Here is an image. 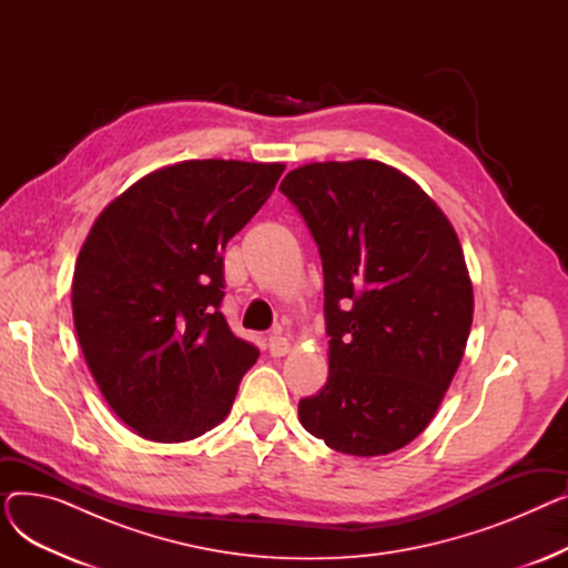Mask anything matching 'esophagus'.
Returning a JSON list of instances; mask_svg holds the SVG:
<instances>
[{
    "label": "esophagus",
    "instance_id": "1",
    "mask_svg": "<svg viewBox=\"0 0 568 568\" xmlns=\"http://www.w3.org/2000/svg\"><path fill=\"white\" fill-rule=\"evenodd\" d=\"M266 341H268V352H272V356H283V354H287L290 341H287L285 334H283V326H274L272 334H268Z\"/></svg>",
    "mask_w": 568,
    "mask_h": 568
}]
</instances>
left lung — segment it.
I'll return each instance as SVG.
<instances>
[{"mask_svg":"<svg viewBox=\"0 0 568 568\" xmlns=\"http://www.w3.org/2000/svg\"><path fill=\"white\" fill-rule=\"evenodd\" d=\"M281 193L324 274L329 377L300 400L302 426L343 454H392L424 433L463 359L474 296L458 236L377 161L302 165Z\"/></svg>","mask_w":568,"mask_h":568,"instance_id":"8db88e82","label":"left lung"}]
</instances>
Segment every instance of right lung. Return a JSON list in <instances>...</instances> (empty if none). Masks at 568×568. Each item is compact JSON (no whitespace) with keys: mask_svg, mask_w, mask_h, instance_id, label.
Instances as JSON below:
<instances>
[{"mask_svg":"<svg viewBox=\"0 0 568 568\" xmlns=\"http://www.w3.org/2000/svg\"><path fill=\"white\" fill-rule=\"evenodd\" d=\"M281 163L184 161L110 202L78 255L75 334L114 414L154 442L219 426L260 349L221 304L223 251L276 189Z\"/></svg>","mask_w":568,"mask_h":568,"instance_id":"right-lung-1","label":"right lung"}]
</instances>
